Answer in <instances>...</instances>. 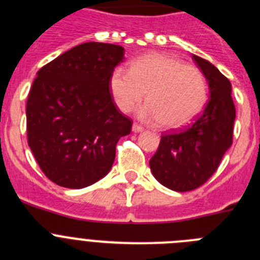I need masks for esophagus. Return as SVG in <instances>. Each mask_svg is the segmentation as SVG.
I'll list each match as a JSON object with an SVG mask.
<instances>
[{"mask_svg":"<svg viewBox=\"0 0 260 260\" xmlns=\"http://www.w3.org/2000/svg\"><path fill=\"white\" fill-rule=\"evenodd\" d=\"M132 130H133V133H141V132H143V127L139 125H137V123H134L132 127Z\"/></svg>","mask_w":260,"mask_h":260,"instance_id":"34e87169","label":"esophagus"}]
</instances>
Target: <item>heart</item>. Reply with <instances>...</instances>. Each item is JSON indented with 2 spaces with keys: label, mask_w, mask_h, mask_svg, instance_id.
I'll return each instance as SVG.
<instances>
[{
  "label": "heart",
  "mask_w": 260,
  "mask_h": 260,
  "mask_svg": "<svg viewBox=\"0 0 260 260\" xmlns=\"http://www.w3.org/2000/svg\"><path fill=\"white\" fill-rule=\"evenodd\" d=\"M109 89L117 108L127 113L144 98L138 117L158 122L165 130L190 123L207 100V83L198 69L162 53H150L134 59L130 69L116 68L109 78Z\"/></svg>",
  "instance_id": "1"
}]
</instances>
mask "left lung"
Segmentation results:
<instances>
[{"label": "left lung", "mask_w": 260, "mask_h": 260, "mask_svg": "<svg viewBox=\"0 0 260 260\" xmlns=\"http://www.w3.org/2000/svg\"><path fill=\"white\" fill-rule=\"evenodd\" d=\"M208 82L210 100L190 127L161 137L150 160L153 177L174 191H190L212 176L232 146L236 108L232 84L219 69L192 56Z\"/></svg>", "instance_id": "1"}]
</instances>
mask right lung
Here are the masks:
<instances>
[{"label":"right lung","instance_id":"right-lung-1","mask_svg":"<svg viewBox=\"0 0 260 260\" xmlns=\"http://www.w3.org/2000/svg\"><path fill=\"white\" fill-rule=\"evenodd\" d=\"M125 49L83 43L38 71L27 100L28 146L45 176L83 189L107 176L132 121L117 110L109 78Z\"/></svg>","mask_w":260,"mask_h":260}]
</instances>
